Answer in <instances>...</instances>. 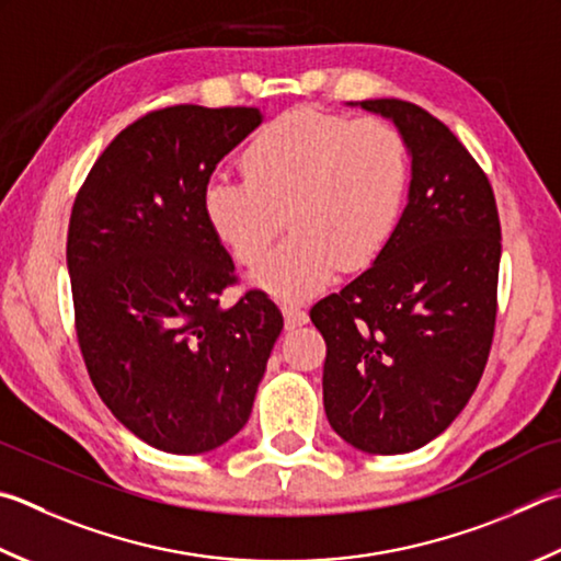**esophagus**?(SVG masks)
Masks as SVG:
<instances>
[{
  "mask_svg": "<svg viewBox=\"0 0 561 561\" xmlns=\"http://www.w3.org/2000/svg\"><path fill=\"white\" fill-rule=\"evenodd\" d=\"M282 313H284V323H287V329H297V325H304L309 321V313L294 307V304H282Z\"/></svg>",
  "mask_w": 561,
  "mask_h": 561,
  "instance_id": "34e87169",
  "label": "esophagus"
}]
</instances>
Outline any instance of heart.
I'll list each match as a JSON object with an SVG mask.
<instances>
[{
	"instance_id": "obj_1",
	"label": "heart",
	"mask_w": 561,
	"mask_h": 561,
	"mask_svg": "<svg viewBox=\"0 0 561 561\" xmlns=\"http://www.w3.org/2000/svg\"><path fill=\"white\" fill-rule=\"evenodd\" d=\"M245 176L216 174L203 213L240 264L257 262L284 226L291 236L252 272L282 299L311 297L343 264L378 257L400 220L410 164L402 137L382 119L287 112L242 159Z\"/></svg>"
}]
</instances>
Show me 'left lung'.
Here are the masks:
<instances>
[{"label":"left lung","instance_id":"left-lung-1","mask_svg":"<svg viewBox=\"0 0 561 561\" xmlns=\"http://www.w3.org/2000/svg\"><path fill=\"white\" fill-rule=\"evenodd\" d=\"M390 119L412 164L378 257L311 307L325 341L323 410L365 454L422 449L476 392L495 329L501 220L454 131L404 100L348 103Z\"/></svg>","mask_w":561,"mask_h":561}]
</instances>
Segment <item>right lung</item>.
I'll return each mask as SVG.
<instances>
[{
	"label": "right lung",
	"instance_id": "add662e5",
	"mask_svg": "<svg viewBox=\"0 0 561 561\" xmlns=\"http://www.w3.org/2000/svg\"><path fill=\"white\" fill-rule=\"evenodd\" d=\"M264 112L176 105L122 129L68 226L76 331L110 412L167 454H206L248 424L284 319L264 291L232 307L236 277L203 188Z\"/></svg>",
	"mask_w": 561,
	"mask_h": 561
}]
</instances>
